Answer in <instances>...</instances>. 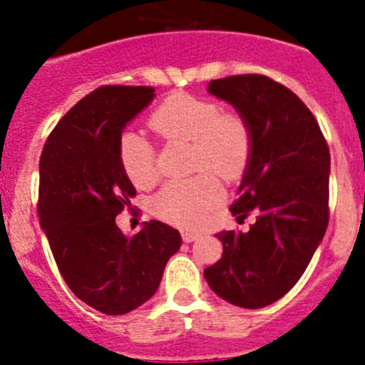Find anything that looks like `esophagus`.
<instances>
[{
    "mask_svg": "<svg viewBox=\"0 0 365 365\" xmlns=\"http://www.w3.org/2000/svg\"><path fill=\"white\" fill-rule=\"evenodd\" d=\"M180 235H182V240L186 241V243H192V241L199 240V234L197 232H190V230H182L180 232Z\"/></svg>",
    "mask_w": 365,
    "mask_h": 365,
    "instance_id": "esophagus-1",
    "label": "esophagus"
}]
</instances>
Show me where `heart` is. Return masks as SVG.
Listing matches in <instances>:
<instances>
[{"mask_svg":"<svg viewBox=\"0 0 365 365\" xmlns=\"http://www.w3.org/2000/svg\"><path fill=\"white\" fill-rule=\"evenodd\" d=\"M150 128L164 140L192 144L195 170H210L222 179L240 177L252 151V133L247 120L232 111H221L210 100L192 95H172L150 115ZM118 160L137 188L157 179L155 150L146 137L125 131L118 138ZM222 188L214 175L170 180L155 193L153 214L175 227L201 225L221 201Z\"/></svg>","mask_w":365,"mask_h":365,"instance_id":"1","label":"heart"}]
</instances>
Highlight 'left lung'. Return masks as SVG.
Here are the masks:
<instances>
[{
  "label": "left lung",
  "instance_id": "obj_1",
  "mask_svg": "<svg viewBox=\"0 0 365 365\" xmlns=\"http://www.w3.org/2000/svg\"><path fill=\"white\" fill-rule=\"evenodd\" d=\"M208 93L237 109L252 151L237 199V219L256 214L248 232H219L222 256L205 269L219 298L261 309L291 291L329 222L331 155L314 115L282 83L263 74L212 80Z\"/></svg>",
  "mask_w": 365,
  "mask_h": 365
}]
</instances>
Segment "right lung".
Masks as SVG:
<instances>
[{"mask_svg":"<svg viewBox=\"0 0 365 365\" xmlns=\"http://www.w3.org/2000/svg\"><path fill=\"white\" fill-rule=\"evenodd\" d=\"M153 96L146 86L98 87L58 122L40 157L38 215L58 270L76 298L109 316L148 302L182 243L160 221L133 237L115 222L137 193L118 160V138Z\"/></svg>","mask_w":365,"mask_h":365,"instance_id":"1","label":"right lung"}]
</instances>
